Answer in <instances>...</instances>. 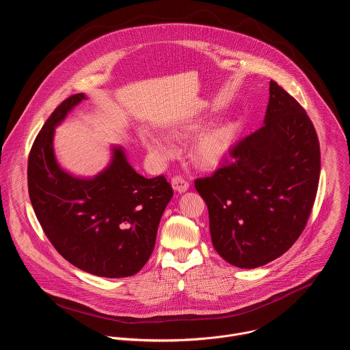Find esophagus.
<instances>
[{
    "label": "esophagus",
    "instance_id": "esophagus-1",
    "mask_svg": "<svg viewBox=\"0 0 350 350\" xmlns=\"http://www.w3.org/2000/svg\"><path fill=\"white\" fill-rule=\"evenodd\" d=\"M171 185H172V189L178 193H185L189 189V182L185 180L182 176H174L171 180Z\"/></svg>",
    "mask_w": 350,
    "mask_h": 350
}]
</instances>
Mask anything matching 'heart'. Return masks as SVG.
<instances>
[{
    "instance_id": "obj_1",
    "label": "heart",
    "mask_w": 350,
    "mask_h": 350,
    "mask_svg": "<svg viewBox=\"0 0 350 350\" xmlns=\"http://www.w3.org/2000/svg\"><path fill=\"white\" fill-rule=\"evenodd\" d=\"M205 121H191L185 124L174 135L178 137L196 135L202 129ZM239 135V125L234 121H222L204 131L193 145V160L202 170H213L221 165L232 153ZM141 139L146 149L160 160H170L176 150L168 139L152 131H142Z\"/></svg>"
}]
</instances>
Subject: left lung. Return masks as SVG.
I'll return each instance as SVG.
<instances>
[{"label":"left lung","instance_id":"obj_1","mask_svg":"<svg viewBox=\"0 0 350 350\" xmlns=\"http://www.w3.org/2000/svg\"><path fill=\"white\" fill-rule=\"evenodd\" d=\"M263 125L240 141L213 176L194 186L208 206L217 252L241 269L283 255L301 236L316 198L320 145L304 107L270 81Z\"/></svg>","mask_w":350,"mask_h":350}]
</instances>
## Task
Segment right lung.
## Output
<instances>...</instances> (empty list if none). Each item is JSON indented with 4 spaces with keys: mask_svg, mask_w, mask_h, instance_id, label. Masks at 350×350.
<instances>
[{
    "mask_svg": "<svg viewBox=\"0 0 350 350\" xmlns=\"http://www.w3.org/2000/svg\"><path fill=\"white\" fill-rule=\"evenodd\" d=\"M84 99V94H76L63 100L37 135L27 165L30 201L42 230L66 260L100 277L133 275L154 250L174 191L163 175H139L121 146L111 148L110 164L94 178L75 176L59 165L55 128Z\"/></svg>",
    "mask_w": 350,
    "mask_h": 350,
    "instance_id": "add662e5",
    "label": "right lung"
}]
</instances>
